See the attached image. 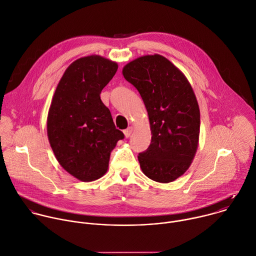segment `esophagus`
Listing matches in <instances>:
<instances>
[{"label": "esophagus", "instance_id": "obj_1", "mask_svg": "<svg viewBox=\"0 0 256 256\" xmlns=\"http://www.w3.org/2000/svg\"><path fill=\"white\" fill-rule=\"evenodd\" d=\"M132 132H133V128H132V127H128L127 129H125V130L123 131V133H124V135H125L126 138L130 137V135L132 134Z\"/></svg>", "mask_w": 256, "mask_h": 256}]
</instances>
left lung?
Returning a JSON list of instances; mask_svg holds the SVG:
<instances>
[{
    "label": "left lung",
    "instance_id": "8db88e82",
    "mask_svg": "<svg viewBox=\"0 0 256 256\" xmlns=\"http://www.w3.org/2000/svg\"><path fill=\"white\" fill-rule=\"evenodd\" d=\"M124 78L140 93L148 112L151 143L139 153L143 173L168 183L189 168L200 132V111L184 74L165 57H139L122 70Z\"/></svg>",
    "mask_w": 256,
    "mask_h": 256
}]
</instances>
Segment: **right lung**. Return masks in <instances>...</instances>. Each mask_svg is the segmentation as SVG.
Returning a JSON list of instances; mask_svg holds the SVG:
<instances>
[{
    "label": "right lung",
    "instance_id": "right-lung-1",
    "mask_svg": "<svg viewBox=\"0 0 256 256\" xmlns=\"http://www.w3.org/2000/svg\"><path fill=\"white\" fill-rule=\"evenodd\" d=\"M118 65L98 55L74 61L63 74L48 113L47 133L60 165L83 182L102 177L124 134L116 129L101 91Z\"/></svg>",
    "mask_w": 256,
    "mask_h": 256
}]
</instances>
